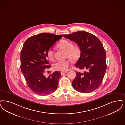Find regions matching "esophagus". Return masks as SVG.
<instances>
[{
	"instance_id": "esophagus-1",
	"label": "esophagus",
	"mask_w": 125,
	"mask_h": 125,
	"mask_svg": "<svg viewBox=\"0 0 125 125\" xmlns=\"http://www.w3.org/2000/svg\"><path fill=\"white\" fill-rule=\"evenodd\" d=\"M66 72H61V75H63V74L66 73Z\"/></svg>"
}]
</instances>
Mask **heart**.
Instances as JSON below:
<instances>
[{"instance_id": "1", "label": "heart", "mask_w": 125, "mask_h": 125, "mask_svg": "<svg viewBox=\"0 0 125 125\" xmlns=\"http://www.w3.org/2000/svg\"><path fill=\"white\" fill-rule=\"evenodd\" d=\"M60 49L66 51V57L69 58L73 61L78 60L80 57L81 50L78 45H73V43L70 40H63L57 45ZM47 56L50 60H54V53L53 50L50 49L47 51ZM71 64L70 60L58 61L54 64V68L55 70L62 72L67 71Z\"/></svg>"}]
</instances>
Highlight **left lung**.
<instances>
[{
    "mask_svg": "<svg viewBox=\"0 0 125 125\" xmlns=\"http://www.w3.org/2000/svg\"><path fill=\"white\" fill-rule=\"evenodd\" d=\"M63 36L80 47V57L75 66L85 70L84 73H76L72 82L73 87L82 93L97 89L101 84L106 70V53L102 43L97 37L85 31Z\"/></svg>",
    "mask_w": 125,
    "mask_h": 125,
    "instance_id": "8db88e82",
    "label": "left lung"
}]
</instances>
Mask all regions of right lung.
Wrapping results in <instances>:
<instances>
[{"label": "right lung", "mask_w": 125, "mask_h": 125, "mask_svg": "<svg viewBox=\"0 0 125 125\" xmlns=\"http://www.w3.org/2000/svg\"><path fill=\"white\" fill-rule=\"evenodd\" d=\"M62 35L42 33L33 35L24 43L20 54V68L28 87L40 95H48L57 89L61 76L54 72L46 78L45 69L51 65L47 60V52Z\"/></svg>", "instance_id": "1"}]
</instances>
